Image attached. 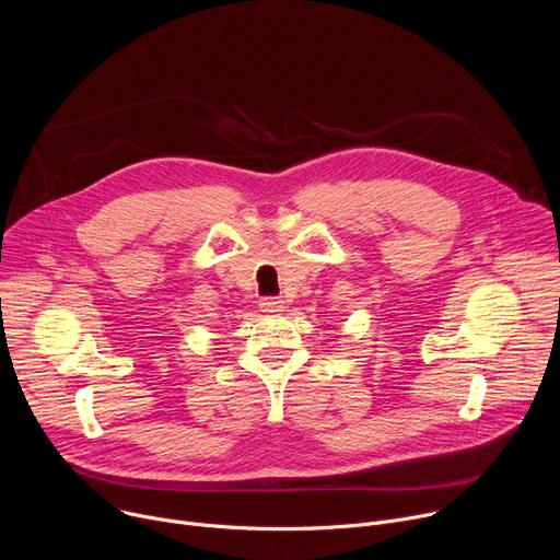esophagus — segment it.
<instances>
[{
    "instance_id": "obj_1",
    "label": "esophagus",
    "mask_w": 560,
    "mask_h": 560,
    "mask_svg": "<svg viewBox=\"0 0 560 560\" xmlns=\"http://www.w3.org/2000/svg\"><path fill=\"white\" fill-rule=\"evenodd\" d=\"M261 310L264 312H268V314H279V312H283L285 310V305H283V301L281 299H275V296H266V299H261Z\"/></svg>"
}]
</instances>
